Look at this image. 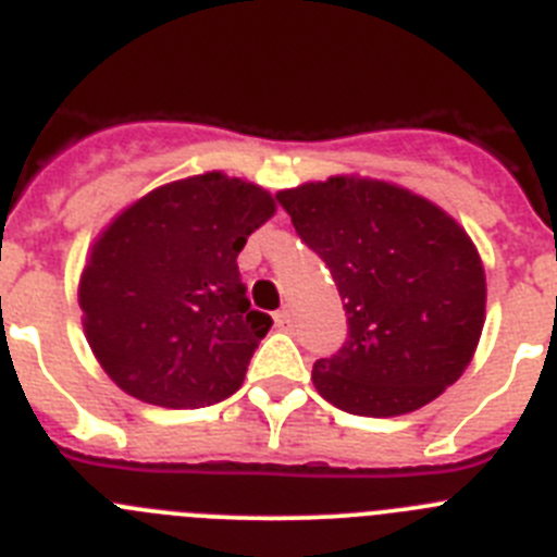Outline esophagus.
Wrapping results in <instances>:
<instances>
[{"label": "esophagus", "instance_id": "esophagus-1", "mask_svg": "<svg viewBox=\"0 0 557 557\" xmlns=\"http://www.w3.org/2000/svg\"><path fill=\"white\" fill-rule=\"evenodd\" d=\"M275 326L282 329V332H289V326H293V314H289V309H278V312H275Z\"/></svg>", "mask_w": 557, "mask_h": 557}]
</instances>
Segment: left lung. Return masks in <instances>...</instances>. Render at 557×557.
<instances>
[{
  "instance_id": "8db88e82",
  "label": "left lung",
  "mask_w": 557,
  "mask_h": 557,
  "mask_svg": "<svg viewBox=\"0 0 557 557\" xmlns=\"http://www.w3.org/2000/svg\"><path fill=\"white\" fill-rule=\"evenodd\" d=\"M348 314V339L312 382L351 416L393 418L455 385L485 326V268L460 223L393 181L332 175L282 189Z\"/></svg>"
}]
</instances>
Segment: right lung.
<instances>
[{"label":"right lung","mask_w":557,"mask_h":557,"mask_svg":"<svg viewBox=\"0 0 557 557\" xmlns=\"http://www.w3.org/2000/svg\"><path fill=\"white\" fill-rule=\"evenodd\" d=\"M273 214L264 186L211 170L156 186L97 234L77 298L113 385L166 410L239 391L273 321L250 309L236 256Z\"/></svg>","instance_id":"1"}]
</instances>
